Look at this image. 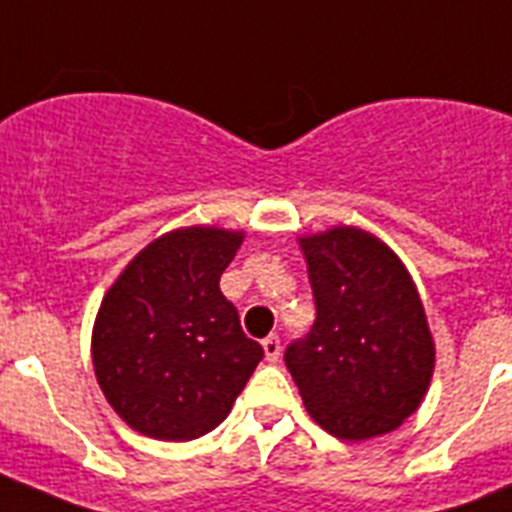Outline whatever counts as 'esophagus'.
<instances>
[{"instance_id":"1","label":"esophagus","mask_w":512,"mask_h":512,"mask_svg":"<svg viewBox=\"0 0 512 512\" xmlns=\"http://www.w3.org/2000/svg\"><path fill=\"white\" fill-rule=\"evenodd\" d=\"M263 350H265V358L271 361V364H276L281 356V340L276 335H268L263 340Z\"/></svg>"}]
</instances>
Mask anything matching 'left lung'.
I'll return each instance as SVG.
<instances>
[{"label": "left lung", "instance_id": "obj_1", "mask_svg": "<svg viewBox=\"0 0 512 512\" xmlns=\"http://www.w3.org/2000/svg\"><path fill=\"white\" fill-rule=\"evenodd\" d=\"M316 300L284 353L303 404L345 441L396 430L428 393L436 345L412 276L377 236L337 225L300 239Z\"/></svg>", "mask_w": 512, "mask_h": 512}]
</instances>
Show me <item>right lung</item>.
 I'll list each match as a JSON object with an SVG mask.
<instances>
[{
    "label": "right lung",
    "instance_id": "add662e5",
    "mask_svg": "<svg viewBox=\"0 0 512 512\" xmlns=\"http://www.w3.org/2000/svg\"><path fill=\"white\" fill-rule=\"evenodd\" d=\"M244 233L177 228L140 249L111 284L92 327V364L103 396L132 430L191 441L228 417L260 342L241 332L220 292Z\"/></svg>",
    "mask_w": 512,
    "mask_h": 512
}]
</instances>
